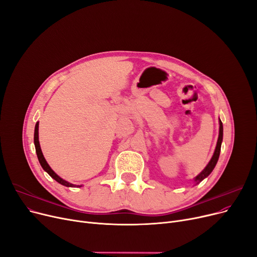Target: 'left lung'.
<instances>
[{
    "mask_svg": "<svg viewBox=\"0 0 257 257\" xmlns=\"http://www.w3.org/2000/svg\"><path fill=\"white\" fill-rule=\"evenodd\" d=\"M220 130H219V139H218V143H217V147H215V150H214V153L210 159V161L208 163V165L205 167V169L202 171L198 176L195 178V182L196 184H199L202 180H203L204 178H206L208 175L212 172V170L214 169L215 165H217L218 163V159H219V156H220V152H221V145H222V141H223V124L222 121L220 119Z\"/></svg>",
    "mask_w": 257,
    "mask_h": 257,
    "instance_id": "obj_1",
    "label": "left lung"
}]
</instances>
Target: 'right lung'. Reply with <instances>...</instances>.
<instances>
[{
  "label": "right lung",
  "instance_id": "add662e5",
  "mask_svg": "<svg viewBox=\"0 0 257 257\" xmlns=\"http://www.w3.org/2000/svg\"><path fill=\"white\" fill-rule=\"evenodd\" d=\"M34 145H35V150H36L37 158H38V160H39V164H40V166H42V168L50 175V176H51L53 179H55L58 183H60V184H62V185H64V186H67V187H75L76 185H74V184H72V183H70V182H67V181L63 180L62 178H60V177L58 176V175L50 168V166L48 165V163L46 161V159H45V157H44V155H43L42 149H40V145H39V141H38V121H37L36 125H35V130H34ZM78 186L80 187L81 185H77V187H78Z\"/></svg>",
  "mask_w": 257,
  "mask_h": 257
}]
</instances>
